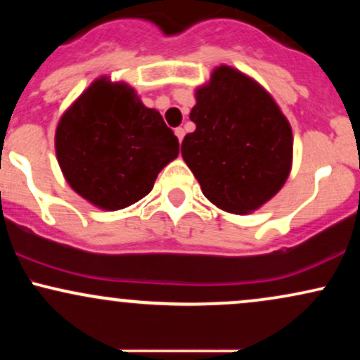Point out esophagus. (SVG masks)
Instances as JSON below:
<instances>
[{
  "label": "esophagus",
  "mask_w": 360,
  "mask_h": 360,
  "mask_svg": "<svg viewBox=\"0 0 360 360\" xmlns=\"http://www.w3.org/2000/svg\"><path fill=\"white\" fill-rule=\"evenodd\" d=\"M174 134H176V137H177V140H179V142H183V139H184V128H176L174 130Z\"/></svg>",
  "instance_id": "esophagus-1"
}]
</instances>
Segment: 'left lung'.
I'll use <instances>...</instances> for the list:
<instances>
[{"label":"left lung","instance_id":"8db88e82","mask_svg":"<svg viewBox=\"0 0 360 360\" xmlns=\"http://www.w3.org/2000/svg\"><path fill=\"white\" fill-rule=\"evenodd\" d=\"M196 125L181 146L184 162L214 206L245 214L279 193L292 166L288 118L257 81L218 65L196 89Z\"/></svg>","mask_w":360,"mask_h":360}]
</instances>
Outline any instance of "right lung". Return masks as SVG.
<instances>
[{"instance_id": "obj_1", "label": "right lung", "mask_w": 360, "mask_h": 360, "mask_svg": "<svg viewBox=\"0 0 360 360\" xmlns=\"http://www.w3.org/2000/svg\"><path fill=\"white\" fill-rule=\"evenodd\" d=\"M179 154L174 131L127 82L101 76L64 111L56 155L69 186L106 212L137 203Z\"/></svg>"}]
</instances>
